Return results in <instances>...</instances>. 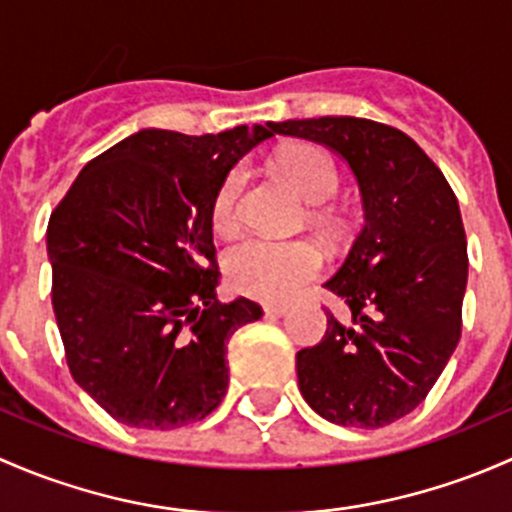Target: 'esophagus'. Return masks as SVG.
Listing matches in <instances>:
<instances>
[{"label":"esophagus","mask_w":512,"mask_h":512,"mask_svg":"<svg viewBox=\"0 0 512 512\" xmlns=\"http://www.w3.org/2000/svg\"><path fill=\"white\" fill-rule=\"evenodd\" d=\"M263 313H266L268 318H281V315L288 313V305H266Z\"/></svg>","instance_id":"obj_1"}]
</instances>
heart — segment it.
Instances as JSON below:
<instances>
[{
  "label": "heart",
  "instance_id": "obj_1",
  "mask_svg": "<svg viewBox=\"0 0 512 512\" xmlns=\"http://www.w3.org/2000/svg\"><path fill=\"white\" fill-rule=\"evenodd\" d=\"M273 165L300 192L308 204H328L340 189V175L328 152L313 145H293L273 157ZM244 170L234 167L219 182L212 199V226L221 236H231L241 226V189ZM313 221L335 229L333 214L315 209ZM323 271V256L308 241L249 239L226 256V276L239 293L266 303H281L303 291Z\"/></svg>",
  "mask_w": 512,
  "mask_h": 512
}]
</instances>
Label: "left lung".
I'll return each mask as SVG.
<instances>
[{"instance_id": "8db88e82", "label": "left lung", "mask_w": 512, "mask_h": 512, "mask_svg": "<svg viewBox=\"0 0 512 512\" xmlns=\"http://www.w3.org/2000/svg\"><path fill=\"white\" fill-rule=\"evenodd\" d=\"M268 128L337 152L365 209L350 254L325 283L350 323L325 310V337L295 355L300 394L333 424H392L424 402L461 337L468 254L456 194L392 125L325 115Z\"/></svg>"}]
</instances>
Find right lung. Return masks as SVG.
<instances>
[{
	"instance_id": "obj_1",
	"label": "right lung",
	"mask_w": 512,
	"mask_h": 512,
	"mask_svg": "<svg viewBox=\"0 0 512 512\" xmlns=\"http://www.w3.org/2000/svg\"><path fill=\"white\" fill-rule=\"evenodd\" d=\"M271 128H147L88 162L46 229L51 303L78 387L120 424L179 429L229 387L226 342L263 315L219 303L212 199Z\"/></svg>"
}]
</instances>
